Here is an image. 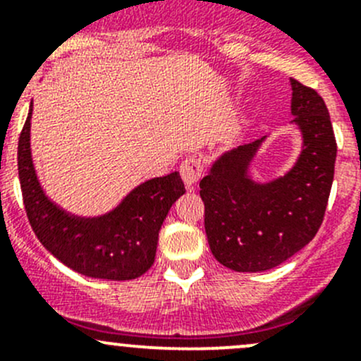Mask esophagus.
<instances>
[{
	"label": "esophagus",
	"mask_w": 361,
	"mask_h": 361,
	"mask_svg": "<svg viewBox=\"0 0 361 361\" xmlns=\"http://www.w3.org/2000/svg\"><path fill=\"white\" fill-rule=\"evenodd\" d=\"M180 174H181V178H183V181L187 187H194V185L201 180L202 174H204L202 160L199 157H195V155L187 157L183 162H181Z\"/></svg>",
	"instance_id": "esophagus-1"
}]
</instances>
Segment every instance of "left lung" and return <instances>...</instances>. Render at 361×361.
Masks as SVG:
<instances>
[{
  "instance_id": "8db88e82",
  "label": "left lung",
  "mask_w": 361,
  "mask_h": 361,
  "mask_svg": "<svg viewBox=\"0 0 361 361\" xmlns=\"http://www.w3.org/2000/svg\"><path fill=\"white\" fill-rule=\"evenodd\" d=\"M293 122L304 152L285 178L255 185L245 176L260 140L225 154L199 183L211 253L238 272L276 267L322 227L334 181L337 143L323 97L292 78Z\"/></svg>"
}]
</instances>
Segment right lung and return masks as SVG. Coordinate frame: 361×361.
<instances>
[{
  "label": "right lung",
  "mask_w": 361,
  "mask_h": 361,
  "mask_svg": "<svg viewBox=\"0 0 361 361\" xmlns=\"http://www.w3.org/2000/svg\"><path fill=\"white\" fill-rule=\"evenodd\" d=\"M31 111L32 103L19 137L17 166L25 214L36 238L54 257L83 276L113 281L140 278L154 264L164 218L185 194L180 173L140 185L106 216H69L45 197L36 180L29 150Z\"/></svg>",
  "instance_id": "obj_1"
}]
</instances>
